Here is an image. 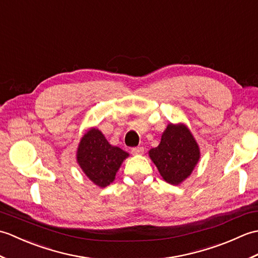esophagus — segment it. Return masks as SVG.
I'll return each instance as SVG.
<instances>
[{
	"mask_svg": "<svg viewBox=\"0 0 258 258\" xmlns=\"http://www.w3.org/2000/svg\"><path fill=\"white\" fill-rule=\"evenodd\" d=\"M131 153H132L133 155H142V154H144V147H142V146L134 147V149H132V151H131Z\"/></svg>",
	"mask_w": 258,
	"mask_h": 258,
	"instance_id": "34e87169",
	"label": "esophagus"
}]
</instances>
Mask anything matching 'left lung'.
Masks as SVG:
<instances>
[{
    "mask_svg": "<svg viewBox=\"0 0 258 258\" xmlns=\"http://www.w3.org/2000/svg\"><path fill=\"white\" fill-rule=\"evenodd\" d=\"M163 179L172 185H179L189 177L201 158L200 146L184 123H169L157 147L149 151Z\"/></svg>",
    "mask_w": 258,
    "mask_h": 258,
    "instance_id": "1",
    "label": "left lung"
}]
</instances>
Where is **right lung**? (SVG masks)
<instances>
[{
  "label": "right lung",
  "instance_id": "add662e5",
  "mask_svg": "<svg viewBox=\"0 0 258 258\" xmlns=\"http://www.w3.org/2000/svg\"><path fill=\"white\" fill-rule=\"evenodd\" d=\"M127 152L108 143L97 127H91L82 136L76 151V162L93 184L101 188L114 182Z\"/></svg>",
  "mask_w": 258,
  "mask_h": 258
}]
</instances>
